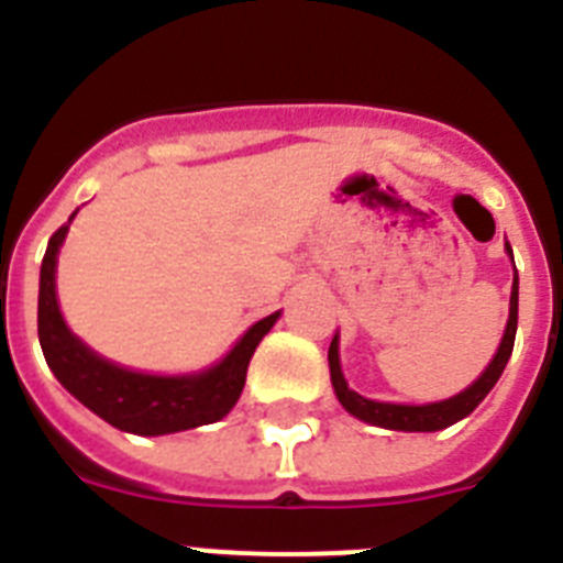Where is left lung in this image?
Segmentation results:
<instances>
[{
  "mask_svg": "<svg viewBox=\"0 0 563 563\" xmlns=\"http://www.w3.org/2000/svg\"><path fill=\"white\" fill-rule=\"evenodd\" d=\"M507 256L514 258L510 245H505ZM516 267V265H514ZM516 327H519V273H514V290H510V316H507L505 335H501L499 350H496L494 361L487 363V369L476 377L465 391L449 397V400L440 402H426V406H400V402H377L369 397L357 395L350 389V383L343 380L341 372V357H338V335L330 343V377L332 389H335L338 400L352 417L369 422V426H380V429L391 431H440L449 429L454 422H460L462 417H467L471 411L479 406L487 397V391L494 389L496 380L505 372L507 361H510V352H514L516 341Z\"/></svg>",
  "mask_w": 563,
  "mask_h": 563,
  "instance_id": "obj_1",
  "label": "left lung"
}]
</instances>
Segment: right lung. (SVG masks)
Here are the masks:
<instances>
[{
    "label": "right lung",
    "instance_id": "obj_1",
    "mask_svg": "<svg viewBox=\"0 0 563 563\" xmlns=\"http://www.w3.org/2000/svg\"><path fill=\"white\" fill-rule=\"evenodd\" d=\"M69 222L49 236L38 278V343L58 383L89 411L129 434L161 437L222 420L245 389L247 363L258 341L271 332L282 312L256 321L220 363L194 375H146L123 369L78 341L58 310L56 262Z\"/></svg>",
    "mask_w": 563,
    "mask_h": 563
}]
</instances>
